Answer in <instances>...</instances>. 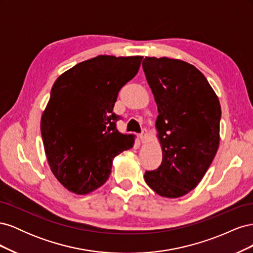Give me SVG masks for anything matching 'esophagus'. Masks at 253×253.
<instances>
[{"instance_id":"34e87169","label":"esophagus","mask_w":253,"mask_h":253,"mask_svg":"<svg viewBox=\"0 0 253 253\" xmlns=\"http://www.w3.org/2000/svg\"><path fill=\"white\" fill-rule=\"evenodd\" d=\"M147 138H148V131L145 128H143L139 135V139L141 142H144L145 140H147Z\"/></svg>"}]
</instances>
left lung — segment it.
<instances>
[{
	"label": "left lung",
	"mask_w": 253,
	"mask_h": 253,
	"mask_svg": "<svg viewBox=\"0 0 253 253\" xmlns=\"http://www.w3.org/2000/svg\"><path fill=\"white\" fill-rule=\"evenodd\" d=\"M142 68L158 108L156 127L163 162L145 171L157 194L176 198L193 190L215 156L220 104L205 76L185 61L145 57Z\"/></svg>",
	"instance_id": "8db88e82"
}]
</instances>
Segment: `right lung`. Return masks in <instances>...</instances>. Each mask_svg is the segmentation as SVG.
I'll return each mask as SVG.
<instances>
[{
	"mask_svg": "<svg viewBox=\"0 0 253 253\" xmlns=\"http://www.w3.org/2000/svg\"><path fill=\"white\" fill-rule=\"evenodd\" d=\"M142 57L98 56L53 83L41 119L50 170L71 192L86 194L108 180L113 158L134 145L135 135L116 127L119 90L139 70Z\"/></svg>",
	"mask_w": 253,
	"mask_h": 253,
	"instance_id": "add662e5",
	"label": "right lung"
}]
</instances>
